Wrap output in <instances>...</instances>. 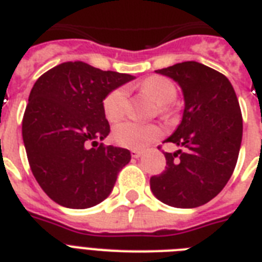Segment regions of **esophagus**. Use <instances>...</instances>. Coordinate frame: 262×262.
Returning a JSON list of instances; mask_svg holds the SVG:
<instances>
[{
	"label": "esophagus",
	"mask_w": 262,
	"mask_h": 262,
	"mask_svg": "<svg viewBox=\"0 0 262 262\" xmlns=\"http://www.w3.org/2000/svg\"><path fill=\"white\" fill-rule=\"evenodd\" d=\"M130 154H132V158H136V159L143 155V152L137 151V149H133V151H130Z\"/></svg>",
	"instance_id": "esophagus-1"
}]
</instances>
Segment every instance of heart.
I'll return each mask as SVG.
<instances>
[{
	"instance_id": "heart-1",
	"label": "heart",
	"mask_w": 262,
	"mask_h": 262,
	"mask_svg": "<svg viewBox=\"0 0 262 262\" xmlns=\"http://www.w3.org/2000/svg\"><path fill=\"white\" fill-rule=\"evenodd\" d=\"M141 90L151 95L158 104H168L177 96L174 83L166 77L154 76L141 83ZM127 108V90L125 87L115 88L103 100V113L110 122L122 118ZM162 135V127L156 123H137L126 121L118 123L113 129V139L118 145L130 149H143Z\"/></svg>"
}]
</instances>
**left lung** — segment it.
Segmentation results:
<instances>
[{"instance_id":"1","label":"left lung","mask_w":262,"mask_h":262,"mask_svg":"<svg viewBox=\"0 0 262 262\" xmlns=\"http://www.w3.org/2000/svg\"><path fill=\"white\" fill-rule=\"evenodd\" d=\"M182 90V121L168 137L182 149L166 152V170L149 181L162 203L195 208L219 194L231 178L242 141V114L235 91L224 75L195 61L156 71Z\"/></svg>"}]
</instances>
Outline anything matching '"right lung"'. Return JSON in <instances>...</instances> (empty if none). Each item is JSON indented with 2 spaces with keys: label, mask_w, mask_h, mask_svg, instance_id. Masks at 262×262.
<instances>
[{
  "label": "right lung",
  "mask_w": 262,
  "mask_h": 262,
  "mask_svg": "<svg viewBox=\"0 0 262 262\" xmlns=\"http://www.w3.org/2000/svg\"><path fill=\"white\" fill-rule=\"evenodd\" d=\"M133 79L76 61L36 80L23 117V141L31 171L53 201L84 209L108 197L132 156L125 148L97 145L110 133L103 100Z\"/></svg>",
  "instance_id": "obj_1"
}]
</instances>
